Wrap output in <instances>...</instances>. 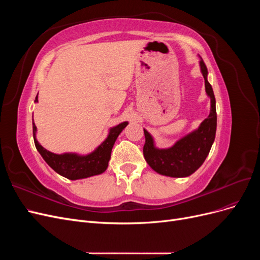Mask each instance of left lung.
<instances>
[{"label": "left lung", "instance_id": "1", "mask_svg": "<svg viewBox=\"0 0 260 260\" xmlns=\"http://www.w3.org/2000/svg\"><path fill=\"white\" fill-rule=\"evenodd\" d=\"M201 69L205 79L206 93L210 98L211 108L209 116L202 122L200 128L167 149L156 148L151 135L144 130V158L152 169L160 175L174 178L192 175L205 161L214 143L217 128L216 99L211 85L207 81V67L203 60H201Z\"/></svg>", "mask_w": 260, "mask_h": 260}]
</instances>
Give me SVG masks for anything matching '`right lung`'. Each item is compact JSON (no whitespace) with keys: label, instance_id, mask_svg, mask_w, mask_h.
Instances as JSON below:
<instances>
[{"label":"right lung","instance_id":"add662e5","mask_svg":"<svg viewBox=\"0 0 260 260\" xmlns=\"http://www.w3.org/2000/svg\"><path fill=\"white\" fill-rule=\"evenodd\" d=\"M35 102H38V95ZM127 124L128 122H122L112 128L104 142L102 143L93 153L86 156H78L76 154L57 155L49 152L48 149H45L39 144L37 141V127L32 119L34 140L38 152L41 154L43 159L48 162V165L53 170H55L57 174L69 180L83 179L100 175L106 170L108 166V161L111 159L112 148L115 144V141Z\"/></svg>","mask_w":260,"mask_h":260}]
</instances>
